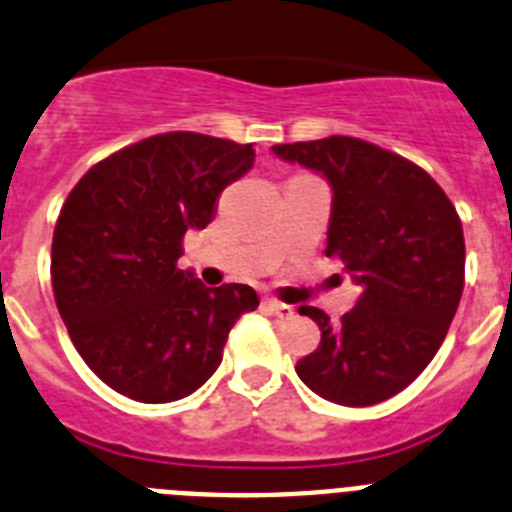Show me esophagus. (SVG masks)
Instances as JSON below:
<instances>
[{"mask_svg": "<svg viewBox=\"0 0 512 512\" xmlns=\"http://www.w3.org/2000/svg\"><path fill=\"white\" fill-rule=\"evenodd\" d=\"M264 307L271 312V315H277V318H282V320L295 315V307L284 305V302H279V300H264Z\"/></svg>", "mask_w": 512, "mask_h": 512, "instance_id": "34e87169", "label": "esophagus"}]
</instances>
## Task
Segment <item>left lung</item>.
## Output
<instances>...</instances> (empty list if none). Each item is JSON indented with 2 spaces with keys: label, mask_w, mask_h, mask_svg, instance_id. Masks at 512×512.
<instances>
[{
  "label": "left lung",
  "mask_w": 512,
  "mask_h": 512,
  "mask_svg": "<svg viewBox=\"0 0 512 512\" xmlns=\"http://www.w3.org/2000/svg\"><path fill=\"white\" fill-rule=\"evenodd\" d=\"M271 151L318 171L333 189L328 248L361 287L341 323L300 307L320 343L297 361L315 395L366 408L402 392L431 364L464 289V230L441 187L408 158L348 135Z\"/></svg>",
  "instance_id": "1"
}]
</instances>
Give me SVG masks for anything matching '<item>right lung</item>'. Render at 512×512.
I'll return each instance as SVG.
<instances>
[{
  "label": "right lung",
  "mask_w": 512,
  "mask_h": 512,
  "mask_svg": "<svg viewBox=\"0 0 512 512\" xmlns=\"http://www.w3.org/2000/svg\"><path fill=\"white\" fill-rule=\"evenodd\" d=\"M253 146L161 133L112 153L71 189L53 230L58 312L87 366L120 395L174 402L223 361L230 328L259 307L248 284L205 287L176 266L187 230L207 228Z\"/></svg>",
  "instance_id": "1"
}]
</instances>
